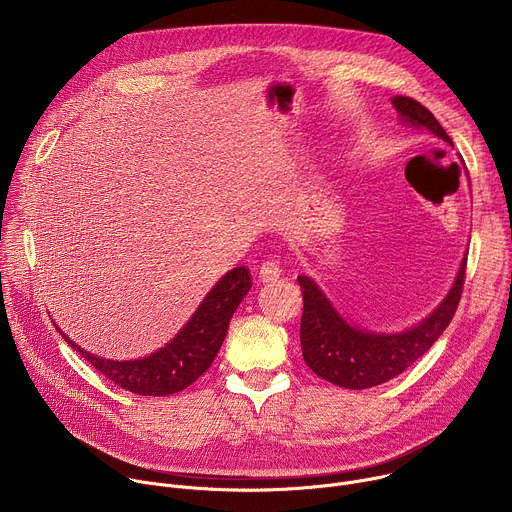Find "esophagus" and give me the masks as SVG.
Here are the masks:
<instances>
[{
  "instance_id": "obj_1",
  "label": "esophagus",
  "mask_w": 512,
  "mask_h": 512,
  "mask_svg": "<svg viewBox=\"0 0 512 512\" xmlns=\"http://www.w3.org/2000/svg\"><path fill=\"white\" fill-rule=\"evenodd\" d=\"M279 275H281V265H279V261H277L275 257H269L267 261L261 263V267H259V277H261V281H273V279H277Z\"/></svg>"
}]
</instances>
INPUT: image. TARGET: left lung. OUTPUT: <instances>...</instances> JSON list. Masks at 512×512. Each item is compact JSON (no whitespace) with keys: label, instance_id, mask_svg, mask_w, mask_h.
Instances as JSON below:
<instances>
[{"label":"left lung","instance_id":"left-lung-1","mask_svg":"<svg viewBox=\"0 0 512 512\" xmlns=\"http://www.w3.org/2000/svg\"><path fill=\"white\" fill-rule=\"evenodd\" d=\"M395 109L403 123L425 127L429 133L452 145V137L433 113L411 97H395ZM466 279V259L446 300L423 322L399 334H373L352 328L332 308L322 289L306 275H300L304 314L300 324L302 354L308 367L324 381L344 389H371L383 385L423 356L452 322Z\"/></svg>","mask_w":512,"mask_h":512}]
</instances>
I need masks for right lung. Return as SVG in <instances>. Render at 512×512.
Masks as SVG:
<instances>
[{
    "mask_svg": "<svg viewBox=\"0 0 512 512\" xmlns=\"http://www.w3.org/2000/svg\"><path fill=\"white\" fill-rule=\"evenodd\" d=\"M251 285L253 279L247 267L231 269L208 291L178 336L145 358L123 362L99 358L60 334L91 367L121 389L152 397L172 395L190 387L210 367L227 336L229 322Z\"/></svg>",
    "mask_w": 512,
    "mask_h": 512,
    "instance_id": "obj_1",
    "label": "right lung"
}]
</instances>
